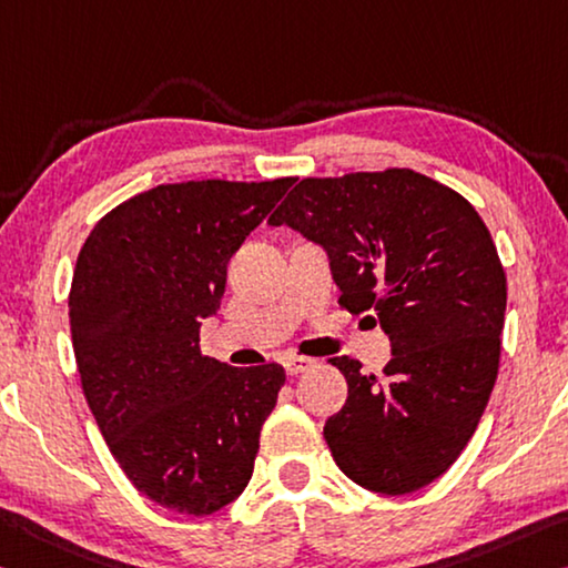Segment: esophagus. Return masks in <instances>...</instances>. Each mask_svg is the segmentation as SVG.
I'll list each match as a JSON object with an SVG mask.
<instances>
[{"mask_svg":"<svg viewBox=\"0 0 568 568\" xmlns=\"http://www.w3.org/2000/svg\"><path fill=\"white\" fill-rule=\"evenodd\" d=\"M316 366V358H308V356H291L285 362V372L287 376H298L303 372H308V368Z\"/></svg>","mask_w":568,"mask_h":568,"instance_id":"obj_1","label":"esophagus"}]
</instances>
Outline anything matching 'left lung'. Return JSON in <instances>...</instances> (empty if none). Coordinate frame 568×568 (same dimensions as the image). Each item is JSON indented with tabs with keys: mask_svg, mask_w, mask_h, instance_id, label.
<instances>
[{
	"mask_svg": "<svg viewBox=\"0 0 568 568\" xmlns=\"http://www.w3.org/2000/svg\"><path fill=\"white\" fill-rule=\"evenodd\" d=\"M270 224L326 250L338 303L374 313L392 341L384 376L331 358L348 384L323 427L333 460L366 490L425 488L470 443L498 376L508 287L480 214L435 179L386 169L303 179Z\"/></svg>",
	"mask_w": 568,
	"mask_h": 568,
	"instance_id": "8db88e82",
	"label": "left lung"
}]
</instances>
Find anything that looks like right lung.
<instances>
[{
  "label": "right lung",
  "mask_w": 568,
  "mask_h": 568,
  "mask_svg": "<svg viewBox=\"0 0 568 568\" xmlns=\"http://www.w3.org/2000/svg\"><path fill=\"white\" fill-rule=\"evenodd\" d=\"M295 179L161 184L105 214L80 250L70 333L88 407L133 488L210 516L247 488L281 364L202 356L227 263Z\"/></svg>",
  "instance_id": "1"
}]
</instances>
